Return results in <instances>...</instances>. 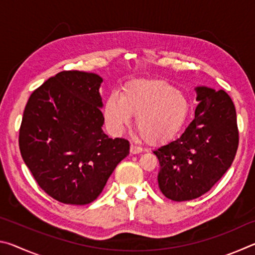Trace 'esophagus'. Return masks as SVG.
<instances>
[{
	"label": "esophagus",
	"mask_w": 255,
	"mask_h": 255,
	"mask_svg": "<svg viewBox=\"0 0 255 255\" xmlns=\"http://www.w3.org/2000/svg\"><path fill=\"white\" fill-rule=\"evenodd\" d=\"M141 150H143V148H141L139 145H137V144L130 145V153L131 154H138V153H140Z\"/></svg>",
	"instance_id": "obj_1"
}]
</instances>
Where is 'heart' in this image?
Wrapping results in <instances>:
<instances>
[{
	"label": "heart",
	"mask_w": 255,
	"mask_h": 255,
	"mask_svg": "<svg viewBox=\"0 0 255 255\" xmlns=\"http://www.w3.org/2000/svg\"><path fill=\"white\" fill-rule=\"evenodd\" d=\"M189 102L182 92L154 80H136L124 86L120 96L111 93L105 103L109 130L119 135L136 116L138 130L148 143H162L173 137L187 119Z\"/></svg>",
	"instance_id": "heart-1"
}]
</instances>
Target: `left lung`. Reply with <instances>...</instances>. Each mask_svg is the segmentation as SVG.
<instances>
[{
    "label": "left lung",
    "instance_id": "1",
    "mask_svg": "<svg viewBox=\"0 0 255 255\" xmlns=\"http://www.w3.org/2000/svg\"><path fill=\"white\" fill-rule=\"evenodd\" d=\"M195 119L181 135L154 149L157 182L166 198L192 200L213 188L234 161L239 146L236 111L223 90L197 86Z\"/></svg>",
    "mask_w": 255,
    "mask_h": 255
}]
</instances>
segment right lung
Listing matches in <instances>:
<instances>
[{
	"label": "right lung",
	"mask_w": 255,
	"mask_h": 255,
	"mask_svg": "<svg viewBox=\"0 0 255 255\" xmlns=\"http://www.w3.org/2000/svg\"><path fill=\"white\" fill-rule=\"evenodd\" d=\"M102 77L64 71L30 96L20 128L22 158L39 187L67 205L96 200L129 141L103 132Z\"/></svg>",
	"instance_id": "1"
}]
</instances>
